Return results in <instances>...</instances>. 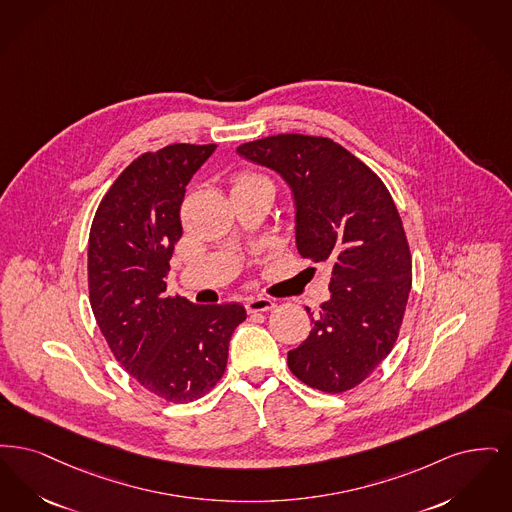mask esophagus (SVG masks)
I'll use <instances>...</instances> for the list:
<instances>
[{"label": "esophagus", "instance_id": "esophagus-1", "mask_svg": "<svg viewBox=\"0 0 512 512\" xmlns=\"http://www.w3.org/2000/svg\"><path fill=\"white\" fill-rule=\"evenodd\" d=\"M245 306L248 313L271 312L275 308V302L271 298L258 296V298H248Z\"/></svg>", "mask_w": 512, "mask_h": 512}]
</instances>
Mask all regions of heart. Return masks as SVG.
<instances>
[{
	"mask_svg": "<svg viewBox=\"0 0 512 512\" xmlns=\"http://www.w3.org/2000/svg\"><path fill=\"white\" fill-rule=\"evenodd\" d=\"M248 187H266L273 195V183L264 176H260V174H241L233 181V191L248 189Z\"/></svg>",
	"mask_w": 512,
	"mask_h": 512,
	"instance_id": "heart-1",
	"label": "heart"
}]
</instances>
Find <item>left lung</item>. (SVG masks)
Segmentation results:
<instances>
[{
  "instance_id": "8db88e82",
  "label": "left lung",
  "mask_w": 512,
  "mask_h": 512,
  "mask_svg": "<svg viewBox=\"0 0 512 512\" xmlns=\"http://www.w3.org/2000/svg\"><path fill=\"white\" fill-rule=\"evenodd\" d=\"M237 153L271 168L294 199L296 248L331 269V298L310 336L290 350L304 384L340 394L369 377L394 348L411 290V252L386 185L329 137L279 134Z\"/></svg>"
}]
</instances>
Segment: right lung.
Listing matches in <instances>:
<instances>
[{
	"instance_id": "1",
	"label": "right lung",
	"mask_w": 512,
	"mask_h": 512,
	"mask_svg": "<svg viewBox=\"0 0 512 512\" xmlns=\"http://www.w3.org/2000/svg\"><path fill=\"white\" fill-rule=\"evenodd\" d=\"M216 145L137 156L101 200L89 231V302L116 361L166 401L199 400L223 377L241 304L199 306L166 294L183 229L179 208Z\"/></svg>"
}]
</instances>
